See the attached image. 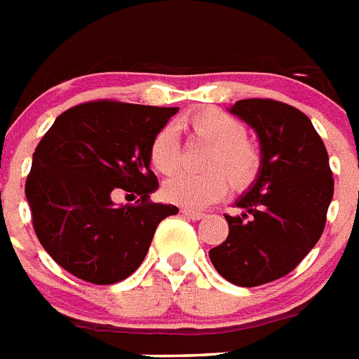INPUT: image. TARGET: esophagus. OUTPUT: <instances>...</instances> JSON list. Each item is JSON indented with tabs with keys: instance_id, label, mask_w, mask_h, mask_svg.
<instances>
[{
	"instance_id": "34e87169",
	"label": "esophagus",
	"mask_w": 359,
	"mask_h": 359,
	"mask_svg": "<svg viewBox=\"0 0 359 359\" xmlns=\"http://www.w3.org/2000/svg\"><path fill=\"white\" fill-rule=\"evenodd\" d=\"M183 217H187V219L191 220H202L205 215L200 213V211H193V209H182Z\"/></svg>"
}]
</instances>
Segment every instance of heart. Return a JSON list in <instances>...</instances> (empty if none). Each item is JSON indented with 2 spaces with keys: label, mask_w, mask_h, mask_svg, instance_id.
I'll return each instance as SVG.
<instances>
[{
  "label": "heart",
  "mask_w": 359,
  "mask_h": 359,
  "mask_svg": "<svg viewBox=\"0 0 359 359\" xmlns=\"http://www.w3.org/2000/svg\"><path fill=\"white\" fill-rule=\"evenodd\" d=\"M191 137L209 144L203 156L205 174H176L166 180L163 194L168 202L185 209H202L224 196L226 180L233 191H245L254 183L261 166L259 150L246 140L245 124L219 109H200L183 120ZM150 163L157 172L172 174L180 165V142L170 126L154 135Z\"/></svg>",
  "instance_id": "1"
}]
</instances>
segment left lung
<instances>
[{"instance_id":"8db88e82","label":"left lung","mask_w":359,"mask_h":359,"mask_svg":"<svg viewBox=\"0 0 359 359\" xmlns=\"http://www.w3.org/2000/svg\"><path fill=\"white\" fill-rule=\"evenodd\" d=\"M228 111L256 131L261 166L235 200L243 213L224 215L228 239L209 259L228 282L256 287L289 274L317 245L334 180L325 142L302 111L274 100H241Z\"/></svg>"}]
</instances>
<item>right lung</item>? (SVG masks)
I'll return each instance as SVG.
<instances>
[{
	"label": "right lung",
	"mask_w": 359,
	"mask_h": 359,
	"mask_svg": "<svg viewBox=\"0 0 359 359\" xmlns=\"http://www.w3.org/2000/svg\"><path fill=\"white\" fill-rule=\"evenodd\" d=\"M177 107L90 102L57 116L34 148L25 182L40 245L85 282L109 285L144 261L156 228L177 208L148 198L159 182L150 170V142ZM122 188L137 206H114ZM141 203L139 204L138 202Z\"/></svg>",
	"instance_id": "add662e5"
}]
</instances>
